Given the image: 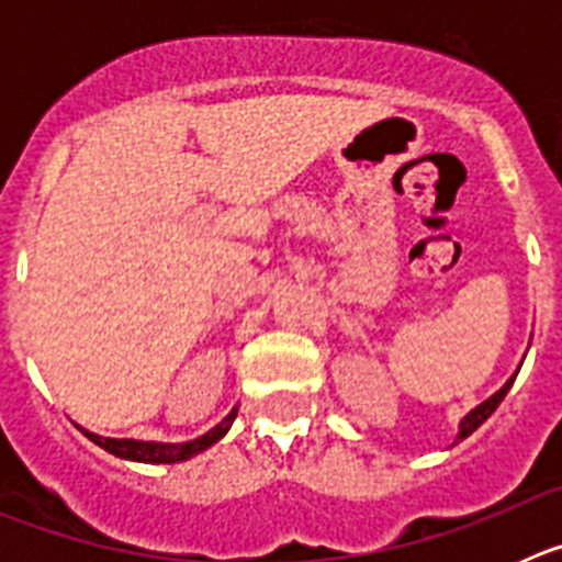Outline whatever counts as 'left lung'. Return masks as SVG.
I'll return each instance as SVG.
<instances>
[{"label":"left lung","instance_id":"8db88e82","mask_svg":"<svg viewBox=\"0 0 562 562\" xmlns=\"http://www.w3.org/2000/svg\"><path fill=\"white\" fill-rule=\"evenodd\" d=\"M513 382H515V376H513V380H506V382H504V389L495 391V394L490 396V400L481 402L479 408L470 411V414H467L464 419H461V425H459V436H456V439H459V441H461V439H467V436L473 434L475 428H481V425H484V422L495 414V408H498V405H501V400H504V396H506V391L513 389Z\"/></svg>","mask_w":562,"mask_h":562}]
</instances>
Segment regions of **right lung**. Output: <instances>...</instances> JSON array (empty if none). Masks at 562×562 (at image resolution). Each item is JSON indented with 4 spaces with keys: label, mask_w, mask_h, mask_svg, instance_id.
Masks as SVG:
<instances>
[{
    "label": "right lung",
    "mask_w": 562,
    "mask_h": 562,
    "mask_svg": "<svg viewBox=\"0 0 562 562\" xmlns=\"http://www.w3.org/2000/svg\"><path fill=\"white\" fill-rule=\"evenodd\" d=\"M236 414L238 408H233L231 414H227L216 428L207 430L205 436H200V439H193V441H180V445H162V441H137V439H106V436L89 434V430L83 428L81 434L87 436L89 441H95L98 448H103L106 453L117 456V459L143 461V464H177V461H188L191 456L202 453V450H207L211 445H216V441L231 430Z\"/></svg>",
    "instance_id": "add662e5"
}]
</instances>
